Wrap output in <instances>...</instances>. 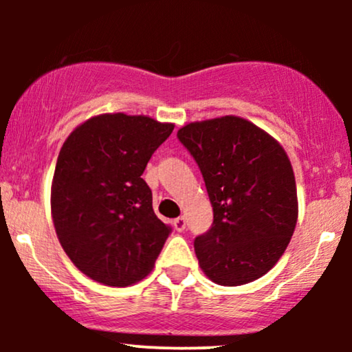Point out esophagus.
Returning a JSON list of instances; mask_svg holds the SVG:
<instances>
[{"label":"esophagus","mask_w":352,"mask_h":352,"mask_svg":"<svg viewBox=\"0 0 352 352\" xmlns=\"http://www.w3.org/2000/svg\"><path fill=\"white\" fill-rule=\"evenodd\" d=\"M173 227H175L177 232H184L185 227H187V221H185V217H179L173 220Z\"/></svg>","instance_id":"34e87169"}]
</instances>
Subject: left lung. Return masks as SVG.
Here are the masks:
<instances>
[{"mask_svg": "<svg viewBox=\"0 0 352 352\" xmlns=\"http://www.w3.org/2000/svg\"><path fill=\"white\" fill-rule=\"evenodd\" d=\"M177 137L199 165L213 223L193 241L212 281L240 286L276 265L298 220L292 162L272 135L235 116L192 122Z\"/></svg>", "mask_w": 352, "mask_h": 352, "instance_id": "8db88e82", "label": "left lung"}]
</instances>
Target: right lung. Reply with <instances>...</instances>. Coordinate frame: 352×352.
<instances>
[{
	"instance_id": "add662e5",
	"label": "right lung",
	"mask_w": 352,
	"mask_h": 352,
	"mask_svg": "<svg viewBox=\"0 0 352 352\" xmlns=\"http://www.w3.org/2000/svg\"><path fill=\"white\" fill-rule=\"evenodd\" d=\"M173 124L102 114L79 125L60 148L51 188L59 243L84 274L129 286L153 268L170 235L157 218L142 173Z\"/></svg>"
}]
</instances>
